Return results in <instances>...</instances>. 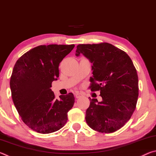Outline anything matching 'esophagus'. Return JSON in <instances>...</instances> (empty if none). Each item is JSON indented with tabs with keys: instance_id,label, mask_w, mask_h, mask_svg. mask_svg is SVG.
Masks as SVG:
<instances>
[{
	"instance_id": "obj_1",
	"label": "esophagus",
	"mask_w": 156,
	"mask_h": 156,
	"mask_svg": "<svg viewBox=\"0 0 156 156\" xmlns=\"http://www.w3.org/2000/svg\"><path fill=\"white\" fill-rule=\"evenodd\" d=\"M75 96L76 98H80L82 96V94L80 93H79L78 91H76L75 93Z\"/></svg>"
}]
</instances>
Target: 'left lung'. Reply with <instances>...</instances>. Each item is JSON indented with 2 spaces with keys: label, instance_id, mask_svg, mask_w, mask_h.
<instances>
[{
  "label": "left lung",
  "instance_id": "1",
  "mask_svg": "<svg viewBox=\"0 0 156 156\" xmlns=\"http://www.w3.org/2000/svg\"><path fill=\"white\" fill-rule=\"evenodd\" d=\"M76 52L93 63L89 89L100 91L102 98L98 102L89 98L87 123L100 133L116 131L130 119L138 101V77L133 62L126 52L107 43L78 44Z\"/></svg>",
  "mask_w": 156,
  "mask_h": 156
}]
</instances>
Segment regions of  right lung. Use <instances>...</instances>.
<instances>
[{"instance_id": "add662e5", "label": "right lung", "mask_w": 156, "mask_h": 156, "mask_svg": "<svg viewBox=\"0 0 156 156\" xmlns=\"http://www.w3.org/2000/svg\"><path fill=\"white\" fill-rule=\"evenodd\" d=\"M74 44L34 47L20 57L10 79L12 97L26 125L38 133L55 132L64 126L74 104L73 94L56 99L51 83L59 77V64Z\"/></svg>"}]
</instances>
